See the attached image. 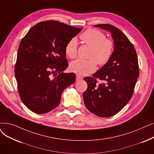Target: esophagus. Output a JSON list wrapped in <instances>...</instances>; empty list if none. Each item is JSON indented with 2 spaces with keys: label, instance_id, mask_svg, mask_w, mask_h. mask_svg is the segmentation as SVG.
I'll use <instances>...</instances> for the list:
<instances>
[{
  "label": "esophagus",
  "instance_id": "34e87169",
  "mask_svg": "<svg viewBox=\"0 0 154 154\" xmlns=\"http://www.w3.org/2000/svg\"><path fill=\"white\" fill-rule=\"evenodd\" d=\"M76 79H77V80H79V79H82L83 77L81 75H80L79 74H77L76 75Z\"/></svg>",
  "mask_w": 154,
  "mask_h": 154
}]
</instances>
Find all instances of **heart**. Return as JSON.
I'll list each match as a JSON object with an SVG mask.
<instances>
[{
	"label": "heart",
	"mask_w": 154,
	"mask_h": 154,
	"mask_svg": "<svg viewBox=\"0 0 154 154\" xmlns=\"http://www.w3.org/2000/svg\"><path fill=\"white\" fill-rule=\"evenodd\" d=\"M82 42L92 48L89 60L77 59L70 63V69L79 75H88L94 71L97 63L101 66L106 65L111 58L115 48V43L111 39L106 38L104 32L95 29H89L81 35ZM66 55L70 58L77 56V41L70 39L65 47Z\"/></svg>",
	"instance_id": "1"
}]
</instances>
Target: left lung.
<instances>
[{
  "label": "left lung",
  "instance_id": "1",
  "mask_svg": "<svg viewBox=\"0 0 154 154\" xmlns=\"http://www.w3.org/2000/svg\"><path fill=\"white\" fill-rule=\"evenodd\" d=\"M95 26L110 31L115 48L108 63L93 77L84 78L88 89L83 98L89 111L107 118L117 114L131 98L139 77L138 62L134 46L121 30L111 24ZM97 78L103 82L98 83Z\"/></svg>",
  "mask_w": 154,
  "mask_h": 154
}]
</instances>
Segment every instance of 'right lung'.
Returning <instances> with one entry per match:
<instances>
[{
	"instance_id": "add662e5",
	"label": "right lung",
	"mask_w": 154,
	"mask_h": 154,
	"mask_svg": "<svg viewBox=\"0 0 154 154\" xmlns=\"http://www.w3.org/2000/svg\"><path fill=\"white\" fill-rule=\"evenodd\" d=\"M82 29L45 21L32 26L22 39L14 72L20 97L31 111L45 114L55 109L63 90L75 82L74 73L63 72L69 65L65 47Z\"/></svg>"
}]
</instances>
